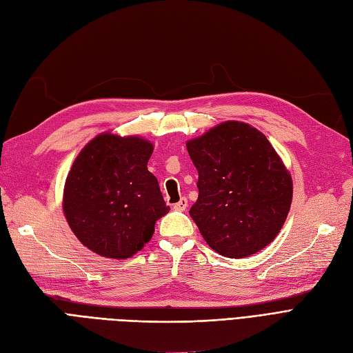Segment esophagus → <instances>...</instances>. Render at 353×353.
I'll return each mask as SVG.
<instances>
[{
  "label": "esophagus",
  "mask_w": 353,
  "mask_h": 353,
  "mask_svg": "<svg viewBox=\"0 0 353 353\" xmlns=\"http://www.w3.org/2000/svg\"><path fill=\"white\" fill-rule=\"evenodd\" d=\"M187 206H188L187 199H185V197H181L179 201H176L175 205H174V209H175V210H179V212H183V210L187 209Z\"/></svg>",
  "instance_id": "1"
}]
</instances>
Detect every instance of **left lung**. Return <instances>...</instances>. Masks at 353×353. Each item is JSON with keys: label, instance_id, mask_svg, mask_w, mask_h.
<instances>
[{"label": "left lung", "instance_id": "1", "mask_svg": "<svg viewBox=\"0 0 353 353\" xmlns=\"http://www.w3.org/2000/svg\"><path fill=\"white\" fill-rule=\"evenodd\" d=\"M199 172L190 215L210 248L245 258L268 245L290 210L293 183L266 137L243 122H225L187 143Z\"/></svg>", "mask_w": 353, "mask_h": 353}]
</instances>
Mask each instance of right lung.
I'll list each match as a JSON object with an SVG mask.
<instances>
[{"label":"right lung","mask_w":353,"mask_h":353,"mask_svg":"<svg viewBox=\"0 0 353 353\" xmlns=\"http://www.w3.org/2000/svg\"><path fill=\"white\" fill-rule=\"evenodd\" d=\"M152 153L153 145L143 138L103 134L73 162L63 210L74 236L94 253L131 258L169 212L156 176L147 169Z\"/></svg>","instance_id":"1"}]
</instances>
